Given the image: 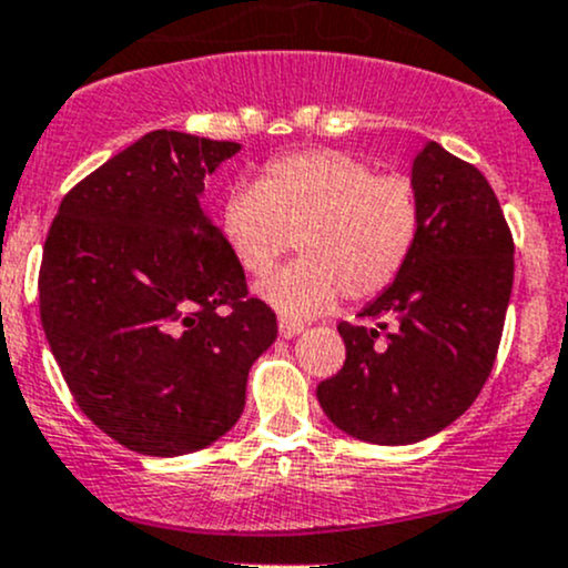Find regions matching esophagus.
I'll use <instances>...</instances> for the list:
<instances>
[{"mask_svg":"<svg viewBox=\"0 0 568 568\" xmlns=\"http://www.w3.org/2000/svg\"><path fill=\"white\" fill-rule=\"evenodd\" d=\"M303 331V323H295V320H278V333H282L284 338H292L297 336V333Z\"/></svg>","mask_w":568,"mask_h":568,"instance_id":"1","label":"esophagus"}]
</instances>
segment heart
<instances>
[{
    "label": "heart",
    "instance_id": "b5f03b06",
    "mask_svg": "<svg viewBox=\"0 0 568 568\" xmlns=\"http://www.w3.org/2000/svg\"><path fill=\"white\" fill-rule=\"evenodd\" d=\"M418 232L410 180L374 174L338 150L276 158L221 207V235L248 276H267L295 241L301 260L260 284V295L290 317L323 314L338 295H379L405 271Z\"/></svg>",
    "mask_w": 568,
    "mask_h": 568
}]
</instances>
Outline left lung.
<instances>
[{
	"instance_id": "1",
	"label": "left lung",
	"mask_w": 568,
	"mask_h": 568,
	"mask_svg": "<svg viewBox=\"0 0 568 568\" xmlns=\"http://www.w3.org/2000/svg\"><path fill=\"white\" fill-rule=\"evenodd\" d=\"M410 183L420 204L418 243L396 282L361 312L379 323L338 325L347 361L317 385L327 418L374 446L426 440L476 402L514 284L511 232L476 166L426 142ZM383 316L395 320L390 332Z\"/></svg>"
}]
</instances>
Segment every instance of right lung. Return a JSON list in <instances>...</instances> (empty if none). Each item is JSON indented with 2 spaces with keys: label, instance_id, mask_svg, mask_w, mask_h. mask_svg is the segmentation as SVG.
I'll use <instances>...</instances> for the list:
<instances>
[{
  "label": "right lung",
  "instance_id": "add662e5",
  "mask_svg": "<svg viewBox=\"0 0 568 568\" xmlns=\"http://www.w3.org/2000/svg\"><path fill=\"white\" fill-rule=\"evenodd\" d=\"M237 142L153 131L62 199L43 245L40 323L81 413L120 446L180 457L224 437L276 314L204 215Z\"/></svg>",
  "mask_w": 568,
  "mask_h": 568
}]
</instances>
